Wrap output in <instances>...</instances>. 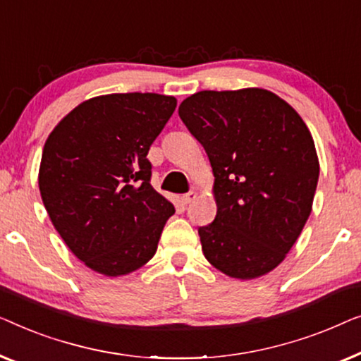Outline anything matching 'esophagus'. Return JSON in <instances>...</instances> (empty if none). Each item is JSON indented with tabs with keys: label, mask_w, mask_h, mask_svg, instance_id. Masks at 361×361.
I'll list each match as a JSON object with an SVG mask.
<instances>
[{
	"label": "esophagus",
	"mask_w": 361,
	"mask_h": 361,
	"mask_svg": "<svg viewBox=\"0 0 361 361\" xmlns=\"http://www.w3.org/2000/svg\"><path fill=\"white\" fill-rule=\"evenodd\" d=\"M197 197V195L195 191H190V192H186V195H183L181 196V201H183V204H191L192 201H195Z\"/></svg>",
	"instance_id": "obj_1"
}]
</instances>
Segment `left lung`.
<instances>
[{"label":"left lung","instance_id":"1","mask_svg":"<svg viewBox=\"0 0 361 361\" xmlns=\"http://www.w3.org/2000/svg\"><path fill=\"white\" fill-rule=\"evenodd\" d=\"M178 114L214 175L216 217L197 229L206 260L237 280L275 270L312 211L319 159L306 123L263 88L200 91Z\"/></svg>","mask_w":361,"mask_h":361}]
</instances>
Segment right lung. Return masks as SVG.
I'll list each match as a JSON object with an SVG mask.
<instances>
[{
	"instance_id": "add662e5",
	"label": "right lung",
	"mask_w": 361,
	"mask_h": 361,
	"mask_svg": "<svg viewBox=\"0 0 361 361\" xmlns=\"http://www.w3.org/2000/svg\"><path fill=\"white\" fill-rule=\"evenodd\" d=\"M176 98L113 93L80 103L50 132L39 190L52 224L75 257L104 276L139 270L155 255L175 214L150 185V145Z\"/></svg>"
}]
</instances>
